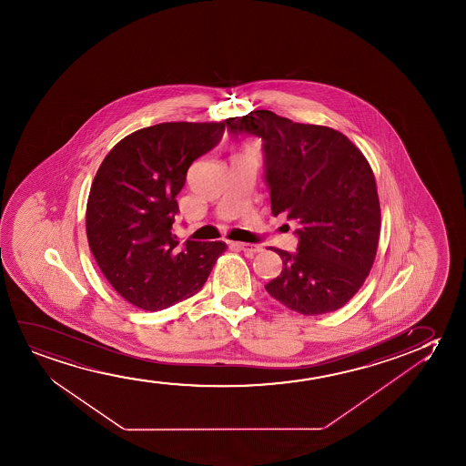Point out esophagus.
Listing matches in <instances>:
<instances>
[{"mask_svg":"<svg viewBox=\"0 0 466 466\" xmlns=\"http://www.w3.org/2000/svg\"><path fill=\"white\" fill-rule=\"evenodd\" d=\"M230 248L242 249L247 253H259L261 247L259 245H253V243H242V242H230Z\"/></svg>","mask_w":466,"mask_h":466,"instance_id":"esophagus-1","label":"esophagus"}]
</instances>
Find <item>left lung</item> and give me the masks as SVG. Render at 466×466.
Here are the masks:
<instances>
[{"label":"left lung","mask_w":466,"mask_h":466,"mask_svg":"<svg viewBox=\"0 0 466 466\" xmlns=\"http://www.w3.org/2000/svg\"><path fill=\"white\" fill-rule=\"evenodd\" d=\"M230 134L262 140L272 215L299 223L296 253L274 248L281 274L268 293L302 315L345 306L363 287L376 259L380 205L363 153L344 134L299 124L268 109L229 117Z\"/></svg>","instance_id":"8db88e82"}]
</instances>
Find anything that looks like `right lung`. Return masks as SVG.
I'll use <instances>...</instances> for the list:
<instances>
[{"label": "right lung", "mask_w": 466, "mask_h": 466, "mask_svg": "<svg viewBox=\"0 0 466 466\" xmlns=\"http://www.w3.org/2000/svg\"><path fill=\"white\" fill-rule=\"evenodd\" d=\"M224 122H162L127 135L90 187L86 232L98 268L124 299L156 312L200 291L226 243L183 245L172 234L192 162L223 138Z\"/></svg>", "instance_id": "obj_1"}]
</instances>
